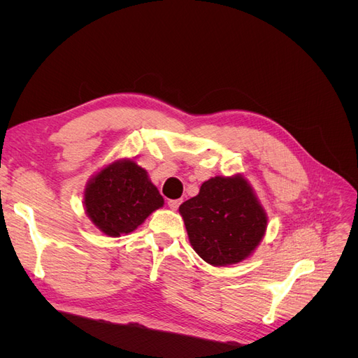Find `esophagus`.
I'll return each mask as SVG.
<instances>
[{
    "label": "esophagus",
    "mask_w": 358,
    "mask_h": 358,
    "mask_svg": "<svg viewBox=\"0 0 358 358\" xmlns=\"http://www.w3.org/2000/svg\"><path fill=\"white\" fill-rule=\"evenodd\" d=\"M179 204H180V200H169V208L171 210H176L179 208Z\"/></svg>",
    "instance_id": "34e87169"
}]
</instances>
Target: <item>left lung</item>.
Wrapping results in <instances>:
<instances>
[{"mask_svg": "<svg viewBox=\"0 0 358 358\" xmlns=\"http://www.w3.org/2000/svg\"><path fill=\"white\" fill-rule=\"evenodd\" d=\"M179 213L192 249L215 267L251 257L268 221L252 185L241 173L203 182L197 196L179 206Z\"/></svg>", "mask_w": 358, "mask_h": 358, "instance_id": "1", "label": "left lung"}]
</instances>
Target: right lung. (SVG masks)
Here are the masks:
<instances>
[{
    "label": "right lung",
    "mask_w": 358,
    "mask_h": 358,
    "mask_svg": "<svg viewBox=\"0 0 358 358\" xmlns=\"http://www.w3.org/2000/svg\"><path fill=\"white\" fill-rule=\"evenodd\" d=\"M162 206L164 199L134 158L107 162L94 173L83 189L86 216L109 237L133 233Z\"/></svg>",
    "instance_id": "right-lung-1"
}]
</instances>
